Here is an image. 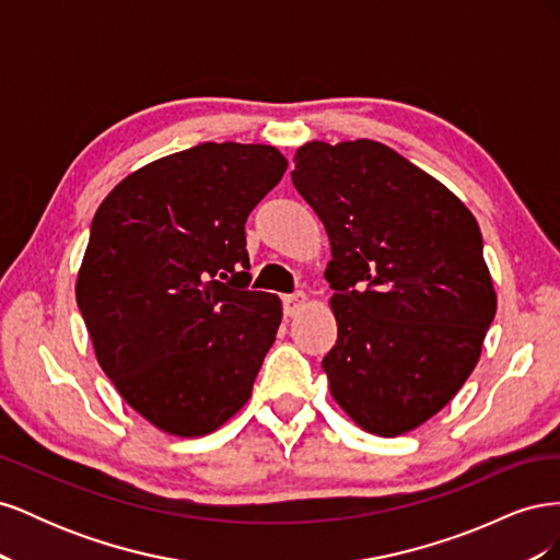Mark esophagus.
I'll return each mask as SVG.
<instances>
[{"instance_id": "1", "label": "esophagus", "mask_w": 560, "mask_h": 560, "mask_svg": "<svg viewBox=\"0 0 560 560\" xmlns=\"http://www.w3.org/2000/svg\"><path fill=\"white\" fill-rule=\"evenodd\" d=\"M306 303H308V296L303 294V292L287 294V296H284V313L290 315V317H294L301 308H306Z\"/></svg>"}]
</instances>
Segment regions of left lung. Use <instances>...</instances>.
<instances>
[{"mask_svg":"<svg viewBox=\"0 0 560 560\" xmlns=\"http://www.w3.org/2000/svg\"><path fill=\"white\" fill-rule=\"evenodd\" d=\"M294 163L331 245L329 393L364 432H411L465 385L498 311L477 219L374 140L306 142Z\"/></svg>","mask_w":560,"mask_h":560,"instance_id":"left-lung-1","label":"left lung"}]
</instances>
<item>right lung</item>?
Returning a JSON list of instances; mask_svg holds the SVG:
<instances>
[{
  "label": "right lung",
  "instance_id": "right-lung-1",
  "mask_svg": "<svg viewBox=\"0 0 560 560\" xmlns=\"http://www.w3.org/2000/svg\"><path fill=\"white\" fill-rule=\"evenodd\" d=\"M284 171L270 144L202 142L100 202L77 303L97 364L161 432L210 434L252 395L282 301L247 290L245 222Z\"/></svg>",
  "mask_w": 560,
  "mask_h": 560
}]
</instances>
